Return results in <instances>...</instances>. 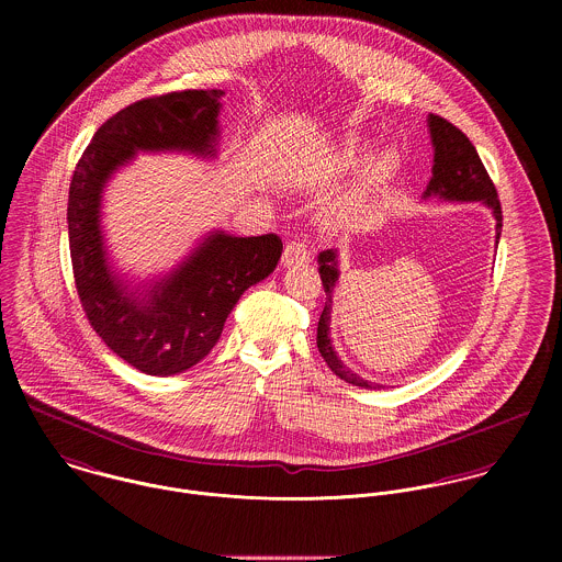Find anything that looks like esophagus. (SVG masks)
<instances>
[{
  "mask_svg": "<svg viewBox=\"0 0 562 562\" xmlns=\"http://www.w3.org/2000/svg\"><path fill=\"white\" fill-rule=\"evenodd\" d=\"M283 266H294V263H305L310 261V248L305 241H290L283 250V257H281Z\"/></svg>",
  "mask_w": 562,
  "mask_h": 562,
  "instance_id": "esophagus-1",
  "label": "esophagus"
}]
</instances>
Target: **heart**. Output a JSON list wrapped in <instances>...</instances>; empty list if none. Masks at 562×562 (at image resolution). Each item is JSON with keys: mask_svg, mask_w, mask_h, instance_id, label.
Wrapping results in <instances>:
<instances>
[{"mask_svg": "<svg viewBox=\"0 0 562 562\" xmlns=\"http://www.w3.org/2000/svg\"><path fill=\"white\" fill-rule=\"evenodd\" d=\"M361 154H363V140L357 136H348L341 145L339 160L344 164H352L361 158ZM398 168H401V158L390 147L368 158L359 170L357 181L318 212L322 229L335 232V234L361 229L368 223L379 194L396 177Z\"/></svg>", "mask_w": 562, "mask_h": 562, "instance_id": "heart-1", "label": "heart"}]
</instances>
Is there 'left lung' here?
<instances>
[{
  "label": "left lung",
  "instance_id": "1",
  "mask_svg": "<svg viewBox=\"0 0 562 562\" xmlns=\"http://www.w3.org/2000/svg\"><path fill=\"white\" fill-rule=\"evenodd\" d=\"M428 130H430V140L435 149V160H432V177L426 186L424 199L426 196H439L443 201H481L486 205L495 218V241L499 240L502 232V207L497 199V190L484 168L476 147L470 143V138L448 123L446 119L437 114H428ZM318 272H321L322 285L326 292V303L322 310L321 322H318V350L326 366L335 376L341 381L366 387V390H376V385L363 381L359 374H355L348 366L341 363L337 357L333 341H330V312H333V290L339 279V268H337V250L326 248L318 255Z\"/></svg>",
  "mask_w": 562,
  "mask_h": 562
}]
</instances>
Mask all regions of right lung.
<instances>
[{"label": "right lung", "mask_w": 562, "mask_h": 562, "mask_svg": "<svg viewBox=\"0 0 562 562\" xmlns=\"http://www.w3.org/2000/svg\"><path fill=\"white\" fill-rule=\"evenodd\" d=\"M223 90H181L140 99L110 116L81 154L69 188V248L90 326L123 361L172 376L210 355L241 294L279 263L274 234L236 238L210 232L168 274L132 288L110 261L101 232L108 179L138 151L216 158Z\"/></svg>", "instance_id": "1"}]
</instances>
